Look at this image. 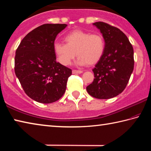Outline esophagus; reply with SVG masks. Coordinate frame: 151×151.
Masks as SVG:
<instances>
[{"instance_id": "esophagus-1", "label": "esophagus", "mask_w": 151, "mask_h": 151, "mask_svg": "<svg viewBox=\"0 0 151 151\" xmlns=\"http://www.w3.org/2000/svg\"><path fill=\"white\" fill-rule=\"evenodd\" d=\"M83 73V70H73V74H81Z\"/></svg>"}]
</instances>
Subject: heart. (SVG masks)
I'll return each instance as SVG.
<instances>
[{"mask_svg":"<svg viewBox=\"0 0 151 151\" xmlns=\"http://www.w3.org/2000/svg\"><path fill=\"white\" fill-rule=\"evenodd\" d=\"M64 40L66 44L56 42L53 45L57 59L64 66L70 65L76 54L78 56L77 65H94L101 59L105 50V41L99 33L76 30L66 35Z\"/></svg>","mask_w":151,"mask_h":151,"instance_id":"1","label":"heart"}]
</instances>
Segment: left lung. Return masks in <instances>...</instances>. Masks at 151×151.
<instances>
[{"instance_id":"left-lung-1","label":"left lung","mask_w":151,"mask_h":151,"mask_svg":"<svg viewBox=\"0 0 151 151\" xmlns=\"http://www.w3.org/2000/svg\"><path fill=\"white\" fill-rule=\"evenodd\" d=\"M105 41V50L93 71L94 78L86 86L92 96L109 99L124 90L134 68V51L126 35L121 30L103 22L93 24Z\"/></svg>"}]
</instances>
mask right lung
<instances>
[{
  "mask_svg": "<svg viewBox=\"0 0 151 151\" xmlns=\"http://www.w3.org/2000/svg\"><path fill=\"white\" fill-rule=\"evenodd\" d=\"M66 24H45L25 36L16 50L14 71L22 88L43 104L58 101L65 93L72 70L56 61L53 45Z\"/></svg>",
  "mask_w": 151,
  "mask_h": 151,
  "instance_id": "add662e5",
  "label": "right lung"
}]
</instances>
